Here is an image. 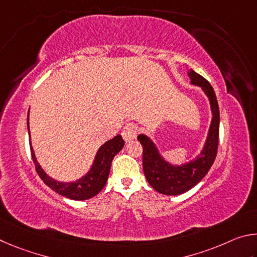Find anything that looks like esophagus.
I'll return each mask as SVG.
<instances>
[{"mask_svg": "<svg viewBox=\"0 0 257 257\" xmlns=\"http://www.w3.org/2000/svg\"><path fill=\"white\" fill-rule=\"evenodd\" d=\"M138 133V126L134 123L126 124L125 127L121 131V137H123L125 142H130L137 138Z\"/></svg>", "mask_w": 257, "mask_h": 257, "instance_id": "obj_1", "label": "esophagus"}]
</instances>
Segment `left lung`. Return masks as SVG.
<instances>
[{"mask_svg": "<svg viewBox=\"0 0 257 257\" xmlns=\"http://www.w3.org/2000/svg\"><path fill=\"white\" fill-rule=\"evenodd\" d=\"M187 75L191 79V84L200 87L208 97L212 114L208 136L200 154L190 161L175 165L164 158L151 138L145 133L138 136L143 148L142 164L147 181L164 195H179L194 187L208 174L218 151L220 114L214 90L203 76L193 70H188Z\"/></svg>", "mask_w": 257, "mask_h": 257, "instance_id": "obj_1", "label": "left lung"}]
</instances>
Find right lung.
Wrapping results in <instances>:
<instances>
[{
    "label": "right lung",
    "mask_w": 257,
    "mask_h": 257,
    "mask_svg": "<svg viewBox=\"0 0 257 257\" xmlns=\"http://www.w3.org/2000/svg\"><path fill=\"white\" fill-rule=\"evenodd\" d=\"M27 127H28L29 133V143L31 157H33L36 172L42 178V181L46 184L48 187H51L53 191H55L62 196H65L67 199L74 201H83L91 199L96 196L100 192L103 186L106 185L108 179V175L110 172V165L114 157L123 149L124 140L121 137L116 136L110 140L106 141L103 145L99 148L96 156H94L93 163L91 167L84 174L82 177L75 179L73 182H60L54 179L53 177L48 176L45 173V170L42 168L36 158L35 151L31 147V138H30V130H29V111L28 117H27Z\"/></svg>",
    "instance_id": "obj_1"
}]
</instances>
